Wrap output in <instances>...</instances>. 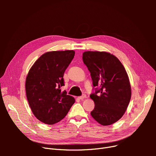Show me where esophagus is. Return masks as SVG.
I'll return each instance as SVG.
<instances>
[{"label":"esophagus","instance_id":"obj_1","mask_svg":"<svg viewBox=\"0 0 156 156\" xmlns=\"http://www.w3.org/2000/svg\"><path fill=\"white\" fill-rule=\"evenodd\" d=\"M86 97H87V95L85 94H83L81 96H80L78 98H79L80 99H85V98H86Z\"/></svg>","mask_w":156,"mask_h":156}]
</instances>
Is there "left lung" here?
Segmentation results:
<instances>
[{
	"mask_svg": "<svg viewBox=\"0 0 156 156\" xmlns=\"http://www.w3.org/2000/svg\"><path fill=\"white\" fill-rule=\"evenodd\" d=\"M83 61L93 81L94 92L90 97L95 108L91 115L102 125H112L123 116L130 101L127 73L117 57L108 52H85Z\"/></svg>",
	"mask_w": 156,
	"mask_h": 156,
	"instance_id": "obj_1",
	"label": "left lung"
}]
</instances>
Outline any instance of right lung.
I'll return each mask as SVG.
<instances>
[{"mask_svg":"<svg viewBox=\"0 0 156 156\" xmlns=\"http://www.w3.org/2000/svg\"><path fill=\"white\" fill-rule=\"evenodd\" d=\"M75 54L74 51L46 52L28 72L25 84L27 100L35 116L44 123L60 121L75 102L60 88L64 86V73Z\"/></svg>","mask_w":156,"mask_h":156,"instance_id":"right-lung-1","label":"right lung"}]
</instances>
